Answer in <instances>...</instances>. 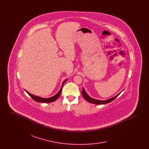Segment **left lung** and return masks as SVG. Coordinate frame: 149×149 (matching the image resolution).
<instances>
[{"label": "left lung", "instance_id": "obj_1", "mask_svg": "<svg viewBox=\"0 0 149 149\" xmlns=\"http://www.w3.org/2000/svg\"><path fill=\"white\" fill-rule=\"evenodd\" d=\"M121 93V92H120ZM120 93L119 94H118L117 95H116L115 97H114L112 98H110V99H107V100H98V99H93L92 98H91V97H89L87 93L85 92V89L83 88V90H82V95L84 97V98L88 101V102L89 103H91L93 104H107V103H110L112 101H113L114 99L115 98H116L120 94Z\"/></svg>", "mask_w": 149, "mask_h": 149}]
</instances>
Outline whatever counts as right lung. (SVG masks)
<instances>
[{
	"label": "right lung",
	"mask_w": 149,
	"mask_h": 149,
	"mask_svg": "<svg viewBox=\"0 0 149 149\" xmlns=\"http://www.w3.org/2000/svg\"><path fill=\"white\" fill-rule=\"evenodd\" d=\"M67 80H68V79H66L65 80H64V81H63V84H62V86H61V87L60 91H58V92L54 96H53V97H51V98H41V97H37V96H35V95H32V94H30L27 91H26V90H25V91L28 93V94H29V95L32 99H33L34 100H35L36 102H37L46 103H51V102H52L56 100L59 97V96H60V94H61V91H62L63 86V85H64V83L67 81Z\"/></svg>",
	"instance_id": "add662e5"
}]
</instances>
